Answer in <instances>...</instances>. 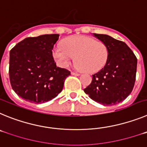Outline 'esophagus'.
<instances>
[{"label": "esophagus", "instance_id": "obj_1", "mask_svg": "<svg viewBox=\"0 0 147 147\" xmlns=\"http://www.w3.org/2000/svg\"><path fill=\"white\" fill-rule=\"evenodd\" d=\"M71 74H72L73 76H80V74H79V73H76V72H71Z\"/></svg>", "mask_w": 147, "mask_h": 147}]
</instances>
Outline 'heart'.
Returning <instances> with one entry per match:
<instances>
[{"mask_svg":"<svg viewBox=\"0 0 147 147\" xmlns=\"http://www.w3.org/2000/svg\"><path fill=\"white\" fill-rule=\"evenodd\" d=\"M52 54L61 67L69 65L76 56V67L93 73L105 66L108 51L103 42L85 35H76L65 39L62 45L55 46Z\"/></svg>","mask_w":147,"mask_h":147,"instance_id":"1","label":"heart"}]
</instances>
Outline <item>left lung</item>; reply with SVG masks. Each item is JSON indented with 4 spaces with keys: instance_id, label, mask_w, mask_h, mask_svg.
Segmentation results:
<instances>
[{
    "instance_id": "1",
    "label": "left lung",
    "mask_w": 147,
    "mask_h": 147,
    "mask_svg": "<svg viewBox=\"0 0 147 147\" xmlns=\"http://www.w3.org/2000/svg\"><path fill=\"white\" fill-rule=\"evenodd\" d=\"M107 49L103 68L93 75L84 91L95 102L108 106L120 103L131 93L136 81L137 58L125 42L107 34H93Z\"/></svg>"
}]
</instances>
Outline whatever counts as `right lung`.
Listing matches in <instances>:
<instances>
[{
    "mask_svg": "<svg viewBox=\"0 0 147 147\" xmlns=\"http://www.w3.org/2000/svg\"><path fill=\"white\" fill-rule=\"evenodd\" d=\"M59 34L27 37L9 53V80L13 90L34 104L49 102L62 90L71 72L57 67L52 55Z\"/></svg>",
    "mask_w": 147,
    "mask_h": 147,
    "instance_id": "right-lung-1",
    "label": "right lung"
}]
</instances>
